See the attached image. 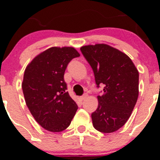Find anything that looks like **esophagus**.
<instances>
[{"mask_svg":"<svg viewBox=\"0 0 160 160\" xmlns=\"http://www.w3.org/2000/svg\"><path fill=\"white\" fill-rule=\"evenodd\" d=\"M87 96H88V94H83V95H82L81 97L79 98H80V100H81V101H83V100H84L85 98H87Z\"/></svg>","mask_w":160,"mask_h":160,"instance_id":"obj_1","label":"esophagus"}]
</instances>
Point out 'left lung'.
I'll return each mask as SVG.
<instances>
[{
	"mask_svg": "<svg viewBox=\"0 0 160 160\" xmlns=\"http://www.w3.org/2000/svg\"><path fill=\"white\" fill-rule=\"evenodd\" d=\"M81 52L94 73L98 106L91 114L94 128L102 133L118 131L127 122L138 96V72L131 59L106 44L81 48ZM102 92V91H101Z\"/></svg>",
	"mask_w": 160,
	"mask_h": 160,
	"instance_id": "left-lung-1",
	"label": "left lung"
}]
</instances>
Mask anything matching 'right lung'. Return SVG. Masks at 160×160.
<instances>
[{"mask_svg":"<svg viewBox=\"0 0 160 160\" xmlns=\"http://www.w3.org/2000/svg\"><path fill=\"white\" fill-rule=\"evenodd\" d=\"M80 56L73 47H52L38 55L24 73L25 102L37 122L52 132L70 126L78 105L70 96L64 73L68 64Z\"/></svg>","mask_w":160,"mask_h":160,"instance_id":"right-lung-1","label":"right lung"}]
</instances>
